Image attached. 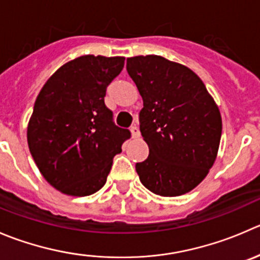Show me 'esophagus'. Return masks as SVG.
Returning <instances> with one entry per match:
<instances>
[{
    "instance_id": "1",
    "label": "esophagus",
    "mask_w": 260,
    "mask_h": 260,
    "mask_svg": "<svg viewBox=\"0 0 260 260\" xmlns=\"http://www.w3.org/2000/svg\"><path fill=\"white\" fill-rule=\"evenodd\" d=\"M131 133H132V137L133 138H138L140 137V129L137 128V125H133L132 128H131Z\"/></svg>"
}]
</instances>
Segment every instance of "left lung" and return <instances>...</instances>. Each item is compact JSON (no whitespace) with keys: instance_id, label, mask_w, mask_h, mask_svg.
<instances>
[{"instance_id":"obj_1","label":"left lung","mask_w":260,"mask_h":260,"mask_svg":"<svg viewBox=\"0 0 260 260\" xmlns=\"http://www.w3.org/2000/svg\"><path fill=\"white\" fill-rule=\"evenodd\" d=\"M143 100L140 129L148 157L140 180L161 197H178L202 183L217 158L222 119L212 95L190 69L161 55L127 58Z\"/></svg>"}]
</instances>
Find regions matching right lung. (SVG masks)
<instances>
[{
  "label": "right lung",
  "mask_w": 260,
  "mask_h": 260,
  "mask_svg": "<svg viewBox=\"0 0 260 260\" xmlns=\"http://www.w3.org/2000/svg\"><path fill=\"white\" fill-rule=\"evenodd\" d=\"M124 59L80 55L60 66L37 96L27 146L43 178L60 193L85 197L103 188L113 158L131 137L113 123L104 103Z\"/></svg>",
  "instance_id": "1"
}]
</instances>
